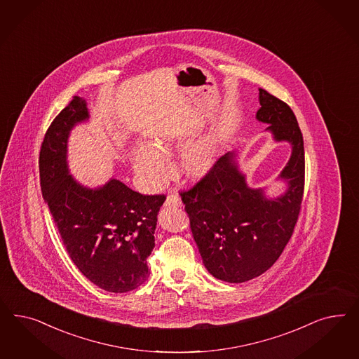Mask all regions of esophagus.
I'll return each instance as SVG.
<instances>
[{
	"instance_id": "obj_1",
	"label": "esophagus",
	"mask_w": 359,
	"mask_h": 359,
	"mask_svg": "<svg viewBox=\"0 0 359 359\" xmlns=\"http://www.w3.org/2000/svg\"><path fill=\"white\" fill-rule=\"evenodd\" d=\"M164 207H182V200L177 194L167 196L164 201Z\"/></svg>"
}]
</instances>
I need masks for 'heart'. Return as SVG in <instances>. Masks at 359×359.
Listing matches in <instances>:
<instances>
[{
	"mask_svg": "<svg viewBox=\"0 0 359 359\" xmlns=\"http://www.w3.org/2000/svg\"><path fill=\"white\" fill-rule=\"evenodd\" d=\"M176 142L175 134L163 133L154 140L152 147H137L133 154V167L142 184L156 188L167 179L170 174L167 159ZM217 155V138L215 135L204 137L185 146L179 156V170L189 179H201L213 168Z\"/></svg>",
	"mask_w": 359,
	"mask_h": 359,
	"instance_id": "heart-1",
	"label": "heart"
}]
</instances>
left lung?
I'll use <instances>...</instances> for the list:
<instances>
[{"mask_svg": "<svg viewBox=\"0 0 359 359\" xmlns=\"http://www.w3.org/2000/svg\"><path fill=\"white\" fill-rule=\"evenodd\" d=\"M257 120L276 142H290L291 158L279 179L288 188L276 198L254 189L239 171L237 152H226L194 188L182 192L203 263L228 283L251 280L280 257L294 233L304 194V141L292 109L259 89Z\"/></svg>", "mask_w": 359, "mask_h": 359, "instance_id": "obj_1", "label": "left lung"}]
</instances>
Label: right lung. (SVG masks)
Returning a JSON list of instances; mask_svg holds the SVG:
<instances>
[{"instance_id":"add662e5","label":"right lung","mask_w":359,"mask_h":359,"mask_svg":"<svg viewBox=\"0 0 359 359\" xmlns=\"http://www.w3.org/2000/svg\"><path fill=\"white\" fill-rule=\"evenodd\" d=\"M89 118L80 97L65 107L44 135L39 176L44 201L69 258L100 288L123 294L138 288L150 272L147 258L164 195H141L117 179L88 188L69 175L67 144L74 126Z\"/></svg>"}]
</instances>
